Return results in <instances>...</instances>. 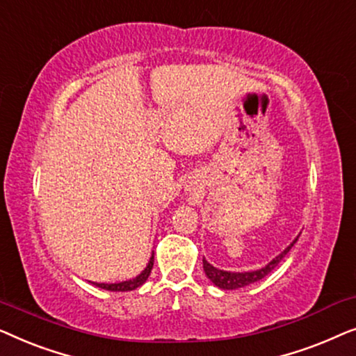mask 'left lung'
I'll return each mask as SVG.
<instances>
[{"instance_id":"left-lung-1","label":"left lung","mask_w":356,"mask_h":356,"mask_svg":"<svg viewBox=\"0 0 356 356\" xmlns=\"http://www.w3.org/2000/svg\"><path fill=\"white\" fill-rule=\"evenodd\" d=\"M296 241H298V236H296L295 240L290 243V246H286L285 250L282 251L279 256H275L274 259H272L266 267H262V269L251 270V272H228V270L217 269V267H213L212 264H209L206 259H202L204 272H206V275L209 277V279H211V282H212L213 285L218 286V289H223V290L243 289V286H246V285H250V284H254V282L262 280L266 275H269L270 272L274 270L277 266H279V262L284 259V257L286 256V252L291 250V246H293Z\"/></svg>"}]
</instances>
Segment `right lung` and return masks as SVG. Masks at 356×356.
I'll use <instances>...</instances> for the list:
<instances>
[{
    "instance_id": "add662e5",
    "label": "right lung",
    "mask_w": 356,
    "mask_h": 356,
    "mask_svg": "<svg viewBox=\"0 0 356 356\" xmlns=\"http://www.w3.org/2000/svg\"><path fill=\"white\" fill-rule=\"evenodd\" d=\"M152 267H154V254H152V257H150L147 267H145V269L140 272L138 277H134V279L120 282V284H97V282H92V284H94L95 286H99V289L110 290V291H131V290L138 289V286H140L145 280H147V277L150 275V270H152Z\"/></svg>"
}]
</instances>
